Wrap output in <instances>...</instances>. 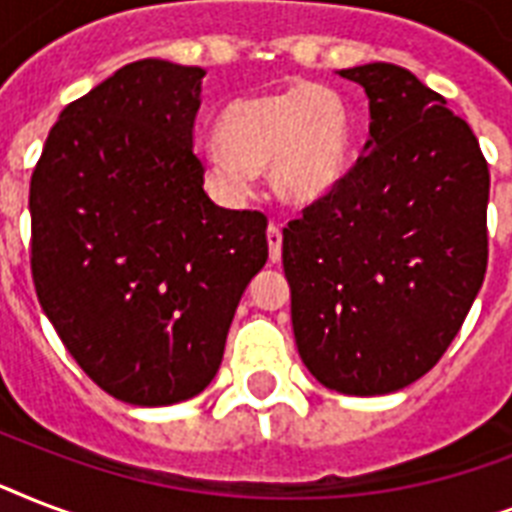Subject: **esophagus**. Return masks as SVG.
I'll use <instances>...</instances> for the list:
<instances>
[{
    "label": "esophagus",
    "instance_id": "esophagus-1",
    "mask_svg": "<svg viewBox=\"0 0 512 512\" xmlns=\"http://www.w3.org/2000/svg\"><path fill=\"white\" fill-rule=\"evenodd\" d=\"M268 252H271L273 263L281 260V225L271 223L268 225Z\"/></svg>",
    "mask_w": 512,
    "mask_h": 512
}]
</instances>
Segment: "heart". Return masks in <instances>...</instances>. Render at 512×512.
<instances>
[{
  "instance_id": "b5f03b06",
  "label": "heart",
  "mask_w": 512,
  "mask_h": 512,
  "mask_svg": "<svg viewBox=\"0 0 512 512\" xmlns=\"http://www.w3.org/2000/svg\"><path fill=\"white\" fill-rule=\"evenodd\" d=\"M215 135L201 164L207 183L228 199L247 196L255 172L265 170L281 201L313 204L335 188L348 159L342 98L313 82L231 100Z\"/></svg>"
}]
</instances>
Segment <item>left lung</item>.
<instances>
[{
	"instance_id": "obj_1",
	"label": "left lung",
	"mask_w": 512,
	"mask_h": 512,
	"mask_svg": "<svg viewBox=\"0 0 512 512\" xmlns=\"http://www.w3.org/2000/svg\"><path fill=\"white\" fill-rule=\"evenodd\" d=\"M340 76L369 98L366 154L289 220L281 260L308 372L345 396H385L438 364L484 284L489 164L412 71Z\"/></svg>"
}]
</instances>
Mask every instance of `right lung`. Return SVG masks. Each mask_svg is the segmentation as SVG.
I'll use <instances>...</instances> for the list:
<instances>
[{
	"label": "right lung",
	"instance_id": "right-lung-1",
	"mask_svg": "<svg viewBox=\"0 0 512 512\" xmlns=\"http://www.w3.org/2000/svg\"><path fill=\"white\" fill-rule=\"evenodd\" d=\"M204 68L135 60L68 103L31 175L36 297L108 396L167 406L207 388L268 217L223 209L193 154Z\"/></svg>",
	"mask_w": 512,
	"mask_h": 512
}]
</instances>
